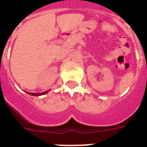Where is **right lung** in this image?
Segmentation results:
<instances>
[{"instance_id": "add662e5", "label": "right lung", "mask_w": 147, "mask_h": 147, "mask_svg": "<svg viewBox=\"0 0 147 147\" xmlns=\"http://www.w3.org/2000/svg\"><path fill=\"white\" fill-rule=\"evenodd\" d=\"M48 91H45V92H43V93H27L30 94V95H32V96H40V95H43V94H46Z\"/></svg>"}]
</instances>
